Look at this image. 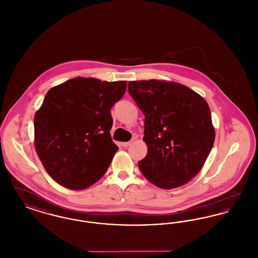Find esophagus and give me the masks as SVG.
Here are the masks:
<instances>
[{"mask_svg": "<svg viewBox=\"0 0 258 258\" xmlns=\"http://www.w3.org/2000/svg\"><path fill=\"white\" fill-rule=\"evenodd\" d=\"M133 143V141H128V142H123L122 143V146L124 148L128 147L131 144Z\"/></svg>", "mask_w": 258, "mask_h": 258, "instance_id": "esophagus-1", "label": "esophagus"}]
</instances>
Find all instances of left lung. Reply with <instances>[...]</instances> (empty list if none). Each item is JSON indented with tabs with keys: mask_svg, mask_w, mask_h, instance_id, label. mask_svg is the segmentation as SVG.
Segmentation results:
<instances>
[{
	"mask_svg": "<svg viewBox=\"0 0 258 258\" xmlns=\"http://www.w3.org/2000/svg\"><path fill=\"white\" fill-rule=\"evenodd\" d=\"M128 92L145 116L148 152L138 162L140 171L163 189L188 183L215 141L207 101L188 87L164 80L130 81Z\"/></svg>",
	"mask_w": 258,
	"mask_h": 258,
	"instance_id": "1",
	"label": "left lung"
}]
</instances>
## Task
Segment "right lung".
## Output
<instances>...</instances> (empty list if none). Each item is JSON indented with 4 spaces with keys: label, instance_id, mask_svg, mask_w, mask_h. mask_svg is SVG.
Masks as SVG:
<instances>
[{
    "label": "right lung",
    "instance_id": "right-lung-1",
    "mask_svg": "<svg viewBox=\"0 0 258 258\" xmlns=\"http://www.w3.org/2000/svg\"><path fill=\"white\" fill-rule=\"evenodd\" d=\"M125 90L126 81L75 77L47 92L35 115V147L54 181L80 190L104 175L118 150L110 109Z\"/></svg>",
    "mask_w": 258,
    "mask_h": 258
}]
</instances>
